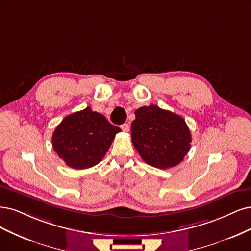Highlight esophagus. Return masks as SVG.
I'll use <instances>...</instances> for the list:
<instances>
[{
	"label": "esophagus",
	"mask_w": 251,
	"mask_h": 251,
	"mask_svg": "<svg viewBox=\"0 0 251 251\" xmlns=\"http://www.w3.org/2000/svg\"><path fill=\"white\" fill-rule=\"evenodd\" d=\"M129 128H130V127H129V125L127 123H124V124L121 125V129H122V130L125 131V132L129 131Z\"/></svg>",
	"instance_id": "1"
}]
</instances>
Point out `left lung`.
<instances>
[{
    "label": "left lung",
    "instance_id": "left-lung-1",
    "mask_svg": "<svg viewBox=\"0 0 251 251\" xmlns=\"http://www.w3.org/2000/svg\"><path fill=\"white\" fill-rule=\"evenodd\" d=\"M132 143L144 161L157 169L178 165L190 150L191 134L185 120L157 105L135 110Z\"/></svg>",
    "mask_w": 251,
    "mask_h": 251
}]
</instances>
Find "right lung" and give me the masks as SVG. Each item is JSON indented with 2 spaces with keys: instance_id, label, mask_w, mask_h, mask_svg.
<instances>
[{
  "instance_id": "add662e5",
  "label": "right lung",
  "mask_w": 251,
  "mask_h": 251,
  "mask_svg": "<svg viewBox=\"0 0 251 251\" xmlns=\"http://www.w3.org/2000/svg\"><path fill=\"white\" fill-rule=\"evenodd\" d=\"M120 131L103 115L88 106L65 117L54 129L51 142L66 165L85 170L101 161Z\"/></svg>"
}]
</instances>
